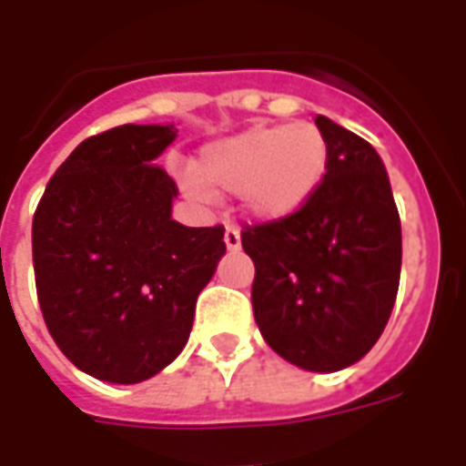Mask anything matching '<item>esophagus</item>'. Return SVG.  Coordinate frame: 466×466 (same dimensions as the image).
I'll return each instance as SVG.
<instances>
[{
  "label": "esophagus",
  "instance_id": "1",
  "mask_svg": "<svg viewBox=\"0 0 466 466\" xmlns=\"http://www.w3.org/2000/svg\"><path fill=\"white\" fill-rule=\"evenodd\" d=\"M224 244H227L229 252H239V249H242V237H239V232H237L234 227H227V232H224Z\"/></svg>",
  "mask_w": 466,
  "mask_h": 466
}]
</instances>
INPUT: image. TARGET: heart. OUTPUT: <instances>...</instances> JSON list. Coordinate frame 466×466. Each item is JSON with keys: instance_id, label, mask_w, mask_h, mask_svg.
<instances>
[{"instance_id": "heart-1", "label": "heart", "mask_w": 466, "mask_h": 466, "mask_svg": "<svg viewBox=\"0 0 466 466\" xmlns=\"http://www.w3.org/2000/svg\"><path fill=\"white\" fill-rule=\"evenodd\" d=\"M327 164L329 144L317 124H257L207 144L197 172H184L179 184L194 202L209 204L219 189L237 194L257 222H282L312 199Z\"/></svg>"}]
</instances>
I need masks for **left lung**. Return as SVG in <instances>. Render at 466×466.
Returning a JSON list of instances; mask_svg holds the SVG:
<instances>
[{
    "label": "left lung",
    "mask_w": 466,
    "mask_h": 466,
    "mask_svg": "<svg viewBox=\"0 0 466 466\" xmlns=\"http://www.w3.org/2000/svg\"><path fill=\"white\" fill-rule=\"evenodd\" d=\"M322 184L282 222L247 227L259 332L282 360L307 371L360 361L390 322L400 289L401 224L377 149L327 116Z\"/></svg>",
    "instance_id": "1"
}]
</instances>
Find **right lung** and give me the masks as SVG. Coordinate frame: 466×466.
Here are the masks:
<instances>
[{"mask_svg": "<svg viewBox=\"0 0 466 466\" xmlns=\"http://www.w3.org/2000/svg\"><path fill=\"white\" fill-rule=\"evenodd\" d=\"M174 124L89 137L55 172L32 222L39 307L76 370L137 384L189 339L197 297L227 252L222 227L172 219L177 184L157 157Z\"/></svg>", "mask_w": 466, "mask_h": 466, "instance_id": "add662e5", "label": "right lung"}]
</instances>
